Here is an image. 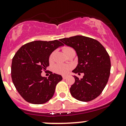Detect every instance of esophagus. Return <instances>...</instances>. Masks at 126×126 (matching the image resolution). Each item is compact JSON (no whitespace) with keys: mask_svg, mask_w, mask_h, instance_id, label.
I'll return each mask as SVG.
<instances>
[{"mask_svg":"<svg viewBox=\"0 0 126 126\" xmlns=\"http://www.w3.org/2000/svg\"><path fill=\"white\" fill-rule=\"evenodd\" d=\"M63 77V79H66L67 78V77H66V76H63V77Z\"/></svg>","mask_w":126,"mask_h":126,"instance_id":"34e87169","label":"esophagus"}]
</instances>
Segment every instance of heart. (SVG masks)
Segmentation results:
<instances>
[{
  "label": "heart",
  "mask_w": 126,
  "mask_h": 126,
  "mask_svg": "<svg viewBox=\"0 0 126 126\" xmlns=\"http://www.w3.org/2000/svg\"><path fill=\"white\" fill-rule=\"evenodd\" d=\"M63 51L64 54L66 55L68 53L71 51H74L73 49L71 47L65 46L63 48ZM54 52H52L51 54H50L49 57V63H52L54 60ZM71 66L69 65H66V64H60V63H58V64H55L54 67V71L56 73L59 74L65 75L69 72L70 70Z\"/></svg>",
  "instance_id": "1"
}]
</instances>
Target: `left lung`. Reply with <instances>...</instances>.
I'll list each match as a JSON object with an SVG mask.
<instances>
[{
    "label": "left lung",
    "instance_id": "obj_1",
    "mask_svg": "<svg viewBox=\"0 0 126 126\" xmlns=\"http://www.w3.org/2000/svg\"><path fill=\"white\" fill-rule=\"evenodd\" d=\"M60 41L77 52L79 63L72 72L84 74L82 79L74 76L71 95L83 102L94 99L102 93L109 80L111 68L109 54L98 41L91 38L77 35Z\"/></svg>",
    "mask_w": 126,
    "mask_h": 126
}]
</instances>
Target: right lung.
Masks as SVG:
<instances>
[{
  "instance_id": "obj_1",
  "label": "right lung",
  "mask_w": 126,
  "mask_h": 126,
  "mask_svg": "<svg viewBox=\"0 0 126 126\" xmlns=\"http://www.w3.org/2000/svg\"><path fill=\"white\" fill-rule=\"evenodd\" d=\"M64 44L60 41H35L22 46L15 54L11 68L15 88L25 101L43 104L54 96L55 87L62 80L60 75L49 71V77L41 76L49 66L50 54Z\"/></svg>"
}]
</instances>
